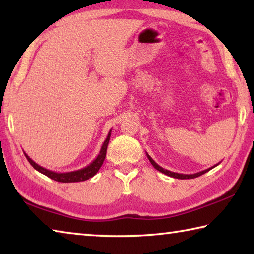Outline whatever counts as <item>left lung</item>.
Wrapping results in <instances>:
<instances>
[{
	"instance_id": "1",
	"label": "left lung",
	"mask_w": 254,
	"mask_h": 254,
	"mask_svg": "<svg viewBox=\"0 0 254 254\" xmlns=\"http://www.w3.org/2000/svg\"><path fill=\"white\" fill-rule=\"evenodd\" d=\"M147 157H148V159H149V161L151 162V165L154 167V168H156L157 170H159L160 171V173H162V174H165V175H167V176H169V177H173V178H177V179H192V178H196V177H199V176H201V175H204L205 173H207V171H209L210 169H213L214 167H216V166H218V162L217 165H215V166H213V167H210V168H208V169H206V170H203V171H199V173H197V174H191V175H185V174H178V173H173V171H169V170H167V169H163L162 167H160L158 165V163L153 160V159L149 156V154L147 153Z\"/></svg>"
}]
</instances>
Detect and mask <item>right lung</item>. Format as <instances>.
I'll list each match as a JSON object with an SVG mask.
<instances>
[{
  "instance_id": "add662e5",
  "label": "right lung",
  "mask_w": 254,
  "mask_h": 254,
  "mask_svg": "<svg viewBox=\"0 0 254 254\" xmlns=\"http://www.w3.org/2000/svg\"><path fill=\"white\" fill-rule=\"evenodd\" d=\"M111 132L110 130L109 134H107L106 139L104 142L102 144L101 151L98 153V156L94 159V160L89 163L88 166L84 167V168L75 170V171H68V173H57V171H53L49 169H46L44 167H41L38 165V163L34 162L31 158H30L27 153L24 152V156L27 157L28 161L30 162L34 169L39 171V173L44 174L47 177H49L50 179H54L56 182L59 183H78V182H84V180H87L89 178H92L93 176H95L97 174V171L100 170V168L104 162V159L106 157V149H107V144H109L110 141V136H111Z\"/></svg>"
}]
</instances>
